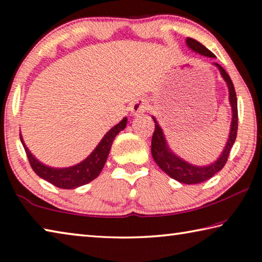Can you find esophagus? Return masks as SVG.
Instances as JSON below:
<instances>
[{
	"label": "esophagus",
	"mask_w": 262,
	"mask_h": 262,
	"mask_svg": "<svg viewBox=\"0 0 262 262\" xmlns=\"http://www.w3.org/2000/svg\"><path fill=\"white\" fill-rule=\"evenodd\" d=\"M147 110H148V104L147 101L143 99H137L130 106V113L132 115H134V117H139V115L143 114Z\"/></svg>",
	"instance_id": "34e87169"
}]
</instances>
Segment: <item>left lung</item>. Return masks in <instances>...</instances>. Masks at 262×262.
<instances>
[{
    "instance_id": "1",
    "label": "left lung",
    "mask_w": 262,
    "mask_h": 262,
    "mask_svg": "<svg viewBox=\"0 0 262 262\" xmlns=\"http://www.w3.org/2000/svg\"><path fill=\"white\" fill-rule=\"evenodd\" d=\"M186 43H187V46L195 53H199V54L205 55V56L215 57V55L212 54L207 47L203 46L201 42L195 40V39L187 38L186 39ZM214 66H216V67L219 68L222 77H223L224 81L227 82V85L229 88V100L232 108V121H231V128H230L229 139L223 149V151H222L221 156L217 158L216 162L206 166H196V165H193V164L187 163L186 161H184V159H181L180 157L177 156V155L172 152L171 149L168 148L162 128L159 127V123L156 121V119L152 117L155 121V132L152 134V140H151V155H152L154 161L156 162L157 165L161 167L167 176H170L172 179H174L183 184H187V185L200 184V183H203V181L210 179L215 173L220 172L222 168L224 167L225 163H227L230 150H231L237 137L238 107H237V96H236V91H234L233 83L228 75V73L225 72V69L222 67V66H220L219 63H214Z\"/></svg>"
}]
</instances>
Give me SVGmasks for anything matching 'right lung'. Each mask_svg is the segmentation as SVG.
<instances>
[{
    "label": "right lung",
    "instance_id": "obj_1",
    "mask_svg": "<svg viewBox=\"0 0 262 262\" xmlns=\"http://www.w3.org/2000/svg\"><path fill=\"white\" fill-rule=\"evenodd\" d=\"M126 125L127 118H123L118 125H115L106 133L96 149L83 162L78 163L74 166L63 168H54L39 162L25 145L21 135L19 136L21 144H23L25 149L26 156H28L30 162V165L33 168L35 173L40 177V178L48 181V183L56 186V187L63 189H73L79 187V186L89 184L100 174V172L103 170L106 163V159L108 157L114 137L121 130L125 129Z\"/></svg>",
    "mask_w": 262,
    "mask_h": 262
}]
</instances>
